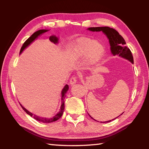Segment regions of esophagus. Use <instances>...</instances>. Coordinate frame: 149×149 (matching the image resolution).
Returning <instances> with one entry per match:
<instances>
[{
    "mask_svg": "<svg viewBox=\"0 0 149 149\" xmlns=\"http://www.w3.org/2000/svg\"><path fill=\"white\" fill-rule=\"evenodd\" d=\"M76 82H77V77L76 76L74 75V76H72L71 78H70V84L74 85Z\"/></svg>",
    "mask_w": 149,
    "mask_h": 149,
    "instance_id": "esophagus-1",
    "label": "esophagus"
}]
</instances>
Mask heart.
I'll list each match as a JSON object with an SVG mask.
<instances>
[{"label": "heart", "mask_w": 149, "mask_h": 149, "mask_svg": "<svg viewBox=\"0 0 149 149\" xmlns=\"http://www.w3.org/2000/svg\"><path fill=\"white\" fill-rule=\"evenodd\" d=\"M72 52L77 57L87 55L90 64H96L102 58L104 53V48L102 44L91 39H81L74 44Z\"/></svg>", "instance_id": "heart-1"}]
</instances>
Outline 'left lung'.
<instances>
[{"mask_svg": "<svg viewBox=\"0 0 149 149\" xmlns=\"http://www.w3.org/2000/svg\"><path fill=\"white\" fill-rule=\"evenodd\" d=\"M88 29L91 31H102L107 35L108 39H109L110 50L113 55H114V56L115 55H119L120 56L128 60L132 63H133V57L132 52H131L129 48L125 46L126 43L124 39L121 36L116 30L113 28H110L109 27H89ZM89 116L93 118L90 115ZM115 119L116 118L113 120ZM111 122V120L107 121V122Z\"/></svg>", "mask_w": 149, "mask_h": 149, "instance_id": "left-lung-1", "label": "left lung"}]
</instances>
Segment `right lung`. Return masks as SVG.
Masks as SVG:
<instances>
[{
    "instance_id": "obj_1",
    "label": "right lung",
    "mask_w": 149,
    "mask_h": 149,
    "mask_svg": "<svg viewBox=\"0 0 149 149\" xmlns=\"http://www.w3.org/2000/svg\"><path fill=\"white\" fill-rule=\"evenodd\" d=\"M47 31H48V30H46V29H41V30H39V31H37L36 32H35L31 37H29V38L24 42V43L23 44V45H22V47L21 48V50H20L19 53H21V52L23 51V50L25 49H26V48L27 46H28V45H29L30 43H31V42L33 41L37 37L39 36V35L43 33L47 32ZM49 39H50V41L54 42V43H57L58 41V37H56V36H54V35L50 36L49 37ZM68 89H69V87H68V85H65V87L63 88V89L62 91V104H61V107H60V110L59 112L57 113V114L55 115L53 118H45L39 117V116H38L33 114L32 113L29 112V111L27 110L24 107H22V105H21V107H22V108H23V110L27 113V114L31 116V117L35 118V119L37 120V121H39V122H42V123H51V122H55V121L58 120V119H60V118H61V116L63 114V112H64V99L65 97V94L66 93V92L68 91Z\"/></svg>"
}]
</instances>
